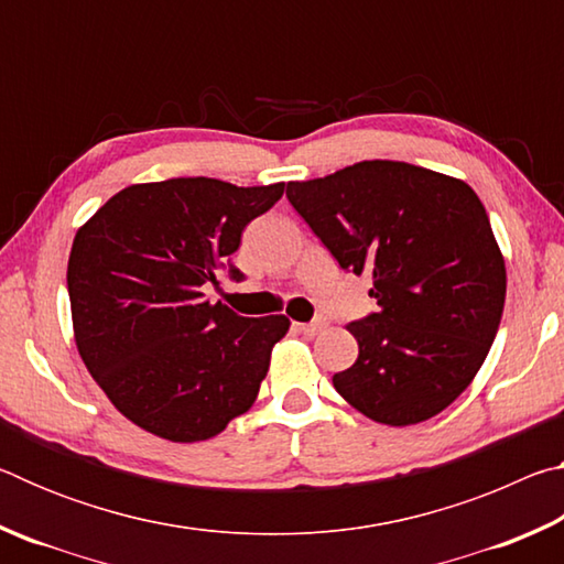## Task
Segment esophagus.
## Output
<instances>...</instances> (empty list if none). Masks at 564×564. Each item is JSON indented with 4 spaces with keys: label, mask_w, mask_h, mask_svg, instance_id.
<instances>
[{
    "label": "esophagus",
    "mask_w": 564,
    "mask_h": 564,
    "mask_svg": "<svg viewBox=\"0 0 564 564\" xmlns=\"http://www.w3.org/2000/svg\"><path fill=\"white\" fill-rule=\"evenodd\" d=\"M326 328V321H313V323H295V330L303 333V336H318V333Z\"/></svg>",
    "instance_id": "obj_1"
}]
</instances>
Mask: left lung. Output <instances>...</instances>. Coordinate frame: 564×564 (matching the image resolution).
Here are the masks:
<instances>
[{
  "mask_svg": "<svg viewBox=\"0 0 564 564\" xmlns=\"http://www.w3.org/2000/svg\"><path fill=\"white\" fill-rule=\"evenodd\" d=\"M285 196L340 269L368 273L378 313L348 323L358 358L333 388L370 420H431L473 383L498 333L508 273L463 178L405 161H358Z\"/></svg>",
  "mask_w": 564,
  "mask_h": 564,
  "instance_id": "1",
  "label": "left lung"
}]
</instances>
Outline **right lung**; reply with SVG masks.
<instances>
[{
  "instance_id": "1",
  "label": "right lung",
  "mask_w": 564,
  "mask_h": 564,
  "mask_svg": "<svg viewBox=\"0 0 564 564\" xmlns=\"http://www.w3.org/2000/svg\"><path fill=\"white\" fill-rule=\"evenodd\" d=\"M283 191V181L234 186L206 176L133 184L76 231L66 265L76 350L141 431L208 441L259 398L291 321L236 316L204 289Z\"/></svg>"
}]
</instances>
